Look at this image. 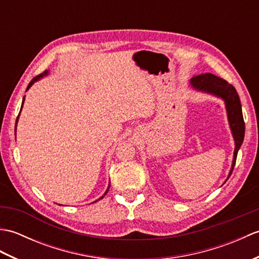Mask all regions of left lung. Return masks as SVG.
<instances>
[{"mask_svg":"<svg viewBox=\"0 0 259 259\" xmlns=\"http://www.w3.org/2000/svg\"><path fill=\"white\" fill-rule=\"evenodd\" d=\"M190 85L192 89L197 91L222 99L225 103V107H226L229 128L230 131H232L235 141L234 158L232 162V168H230L227 177L228 179L234 170L236 158H237L238 150L241 144H243L245 137V122L238 93L235 88L232 84H229L227 81H225L222 78H218V76L211 73H203L194 76L190 80Z\"/></svg>","mask_w":259,"mask_h":259,"instance_id":"1","label":"left lung"}]
</instances>
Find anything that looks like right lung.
I'll return each mask as SVG.
<instances>
[{"label": "right lung", "mask_w": 259, "mask_h": 259, "mask_svg": "<svg viewBox=\"0 0 259 259\" xmlns=\"http://www.w3.org/2000/svg\"><path fill=\"white\" fill-rule=\"evenodd\" d=\"M49 74H50V71L47 70V71H45V72H43V73H41L40 75H37V76H35V78H33V79H32V81H31L30 83H29V85H27V88H26V91L29 90L30 88H31L33 84H34L36 81H38V80L42 79V78H45V76H48ZM24 100H25V97H23V100H22V106H21V110H22V108H23V103H24ZM21 110H20V113H19V115H18V118H16V122H15V135H16V125H18V121H19V117H20V114H21ZM15 139H16V137H15ZM109 188H110V183H109V186H108V188H107L106 192H104V194H103V195H102L100 198H99V199H97L96 201H98V200L102 199V198L107 195V192L109 191ZM96 201H95V202H96Z\"/></svg>", "instance_id": "add662e5"}]
</instances>
